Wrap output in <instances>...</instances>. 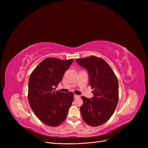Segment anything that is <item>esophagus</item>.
Here are the masks:
<instances>
[{"label":"esophagus","instance_id":"34e87169","mask_svg":"<svg viewBox=\"0 0 148 148\" xmlns=\"http://www.w3.org/2000/svg\"><path fill=\"white\" fill-rule=\"evenodd\" d=\"M80 96L79 95H74V98L75 99H77V98H79Z\"/></svg>","mask_w":148,"mask_h":148}]
</instances>
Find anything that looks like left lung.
Segmentation results:
<instances>
[{
  "label": "left lung",
  "instance_id": "left-lung-1",
  "mask_svg": "<svg viewBox=\"0 0 148 148\" xmlns=\"http://www.w3.org/2000/svg\"><path fill=\"white\" fill-rule=\"evenodd\" d=\"M75 62L86 69L94 93L91 99L82 96L80 112L83 121L92 127L103 125L113 115L119 100L118 79L111 67L101 58L91 56Z\"/></svg>",
  "mask_w": 148,
  "mask_h": 148
}]
</instances>
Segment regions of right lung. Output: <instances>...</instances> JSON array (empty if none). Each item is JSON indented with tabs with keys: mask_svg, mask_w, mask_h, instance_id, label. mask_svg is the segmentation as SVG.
<instances>
[{
	"mask_svg": "<svg viewBox=\"0 0 148 148\" xmlns=\"http://www.w3.org/2000/svg\"><path fill=\"white\" fill-rule=\"evenodd\" d=\"M72 59L49 58L30 74L28 84L29 105L37 118L46 125L57 127L63 122L73 101L74 94L56 91Z\"/></svg>",
	"mask_w": 148,
	"mask_h": 148,
	"instance_id": "add662e5",
	"label": "right lung"
}]
</instances>
